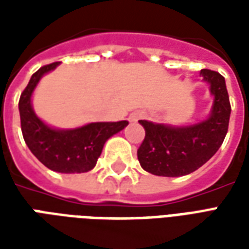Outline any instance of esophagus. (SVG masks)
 <instances>
[{"mask_svg":"<svg viewBox=\"0 0 249 249\" xmlns=\"http://www.w3.org/2000/svg\"><path fill=\"white\" fill-rule=\"evenodd\" d=\"M145 117V113L144 112H140V110H137V112H135V113H132L129 116V120L132 121V123H135V121H139V120L144 119Z\"/></svg>","mask_w":249,"mask_h":249,"instance_id":"obj_1","label":"esophagus"}]
</instances>
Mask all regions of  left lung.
Returning a JSON list of instances; mask_svg holds the SVG:
<instances>
[{
    "label": "left lung",
    "mask_w": 249,
    "mask_h": 249,
    "mask_svg": "<svg viewBox=\"0 0 249 249\" xmlns=\"http://www.w3.org/2000/svg\"><path fill=\"white\" fill-rule=\"evenodd\" d=\"M200 74L213 96L207 119L183 126L139 121L145 129V139L137 157L146 172L164 178L185 176L204 165L223 144L231 116L225 80L220 73L209 69H203Z\"/></svg>",
    "instance_id": "8db88e82"
}]
</instances>
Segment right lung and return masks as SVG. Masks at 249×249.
<instances>
[{
	"instance_id": "right-lung-1",
	"label": "right lung",
	"mask_w": 249,
	"mask_h": 249,
	"mask_svg": "<svg viewBox=\"0 0 249 249\" xmlns=\"http://www.w3.org/2000/svg\"><path fill=\"white\" fill-rule=\"evenodd\" d=\"M60 62L40 68L19 97L21 130L30 152L46 168L60 173H84L96 167L104 144L129 124L128 121L90 123L71 129H58L45 124L32 107V96L42 77Z\"/></svg>"
}]
</instances>
